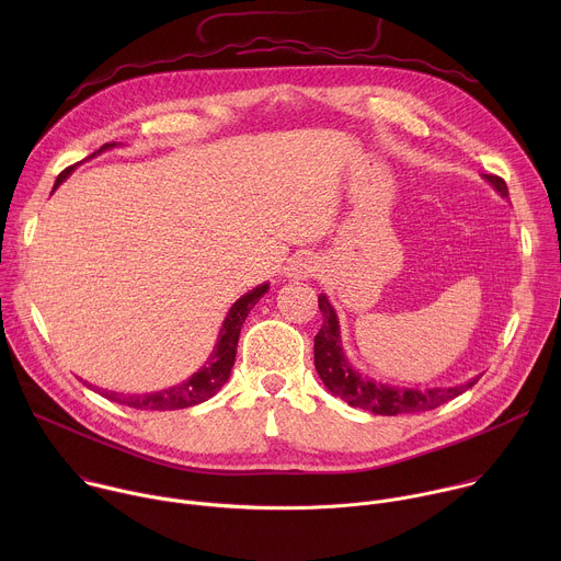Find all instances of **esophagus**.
<instances>
[{"label": "esophagus", "mask_w": 561, "mask_h": 561, "mask_svg": "<svg viewBox=\"0 0 561 561\" xmlns=\"http://www.w3.org/2000/svg\"><path fill=\"white\" fill-rule=\"evenodd\" d=\"M314 273H317V262H314V257H310V255H297V257H293V260L286 264V277H288V279H295V282L306 279V277H310V275H314Z\"/></svg>", "instance_id": "obj_1"}]
</instances>
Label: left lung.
I'll list each match as a JSON object with an SVG mask.
<instances>
[{
	"mask_svg": "<svg viewBox=\"0 0 561 561\" xmlns=\"http://www.w3.org/2000/svg\"><path fill=\"white\" fill-rule=\"evenodd\" d=\"M502 197H508L506 182L497 175H482ZM319 299V310H322L324 324L314 337V370L319 379L324 381L331 394L344 399L353 409H364L375 415H402V413H424L433 411L457 394L466 392L470 386L477 383L482 375H474L468 381L455 386H397L375 377L359 373L353 362L348 359L342 342V327L335 306L322 293Z\"/></svg>",
	"mask_w": 561,
	"mask_h": 561,
	"instance_id": "1",
	"label": "left lung"
}]
</instances>
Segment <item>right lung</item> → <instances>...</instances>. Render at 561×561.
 Segmentation results:
<instances>
[{"instance_id": "1", "label": "right lung", "mask_w": 561, "mask_h": 561, "mask_svg": "<svg viewBox=\"0 0 561 561\" xmlns=\"http://www.w3.org/2000/svg\"><path fill=\"white\" fill-rule=\"evenodd\" d=\"M115 146H122V144H117V141L104 144L98 152L89 154L87 159H93L100 152H106ZM87 159H84V162H87ZM77 167L79 164H72L66 171H61L55 180L53 191L61 182H66V178H70ZM268 288H271V284L264 282V284L255 286L253 290L244 293L228 308L213 353L208 355L204 366H199L184 381H180L175 386H169V388H162V390H154V392H141V394L139 392H135V394L117 392V390H106V388H98V386H95V390H100V394L111 399V402L122 404V407H130V409H137V411H178V409H191V407H197V404L206 402V399H210L228 381L232 364H234L237 342H239V333H242V324L247 322L251 308L268 293ZM84 383L91 386L89 381H84Z\"/></svg>"}]
</instances>
